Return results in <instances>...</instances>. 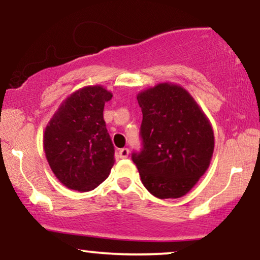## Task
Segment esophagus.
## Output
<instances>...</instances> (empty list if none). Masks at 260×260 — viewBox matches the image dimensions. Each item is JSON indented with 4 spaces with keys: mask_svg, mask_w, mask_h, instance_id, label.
<instances>
[{
    "mask_svg": "<svg viewBox=\"0 0 260 260\" xmlns=\"http://www.w3.org/2000/svg\"><path fill=\"white\" fill-rule=\"evenodd\" d=\"M128 155H129V149L128 148L120 149V151H118V156H120L121 159H126V157H128Z\"/></svg>",
    "mask_w": 260,
    "mask_h": 260,
    "instance_id": "1",
    "label": "esophagus"
}]
</instances>
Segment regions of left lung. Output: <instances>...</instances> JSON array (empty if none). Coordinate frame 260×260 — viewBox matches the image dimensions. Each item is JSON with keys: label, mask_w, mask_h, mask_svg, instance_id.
<instances>
[{"label": "left lung", "mask_w": 260, "mask_h": 260, "mask_svg": "<svg viewBox=\"0 0 260 260\" xmlns=\"http://www.w3.org/2000/svg\"><path fill=\"white\" fill-rule=\"evenodd\" d=\"M143 148L132 160L140 180L160 199L187 194L205 174L214 153L210 121L186 89L172 83L140 91Z\"/></svg>", "instance_id": "8db88e82"}]
</instances>
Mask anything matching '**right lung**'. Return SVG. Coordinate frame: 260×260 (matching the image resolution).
<instances>
[{
	"label": "right lung",
	"mask_w": 260,
	"mask_h": 260,
	"mask_svg": "<svg viewBox=\"0 0 260 260\" xmlns=\"http://www.w3.org/2000/svg\"><path fill=\"white\" fill-rule=\"evenodd\" d=\"M112 92L101 85L76 90L53 113L44 133L47 162L70 189L89 192L109 177L115 149L104 121Z\"/></svg>",
	"instance_id": "right-lung-1"
}]
</instances>
